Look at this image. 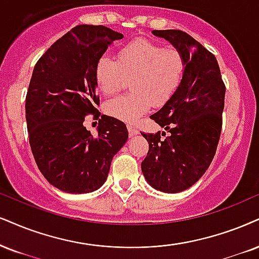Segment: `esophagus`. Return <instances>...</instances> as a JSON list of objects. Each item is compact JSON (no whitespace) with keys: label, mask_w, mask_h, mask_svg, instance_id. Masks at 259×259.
I'll return each mask as SVG.
<instances>
[{"label":"esophagus","mask_w":259,"mask_h":259,"mask_svg":"<svg viewBox=\"0 0 259 259\" xmlns=\"http://www.w3.org/2000/svg\"><path fill=\"white\" fill-rule=\"evenodd\" d=\"M127 130H128L130 136H136V135H138V133H139V131L137 130L136 127L133 126V124H128V126H127Z\"/></svg>","instance_id":"obj_1"}]
</instances>
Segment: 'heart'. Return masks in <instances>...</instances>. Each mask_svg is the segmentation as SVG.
I'll use <instances>...</instances> for the list:
<instances>
[{
    "label": "heart",
    "mask_w": 259,
    "mask_h": 259,
    "mask_svg": "<svg viewBox=\"0 0 259 259\" xmlns=\"http://www.w3.org/2000/svg\"><path fill=\"white\" fill-rule=\"evenodd\" d=\"M186 61L177 48H163L146 38H136L120 48L117 60L103 55L96 65V82L104 95H113L131 79L128 95L105 103L107 114L133 122L150 109L170 100L184 78Z\"/></svg>",
    "instance_id": "1"
}]
</instances>
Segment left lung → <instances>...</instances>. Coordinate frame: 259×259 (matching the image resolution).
I'll return each mask as SVG.
<instances>
[{
	"label": "left lung",
	"instance_id": "obj_1",
	"mask_svg": "<svg viewBox=\"0 0 259 259\" xmlns=\"http://www.w3.org/2000/svg\"><path fill=\"white\" fill-rule=\"evenodd\" d=\"M152 33L183 53L186 68L170 100L150 116L169 135L159 131L142 133L149 143L142 171L156 190L178 193L196 184L215 156L226 86L215 55L193 37L180 30H154Z\"/></svg>",
	"mask_w": 259,
	"mask_h": 259
}]
</instances>
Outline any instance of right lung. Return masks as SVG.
<instances>
[{
  "label": "right lung",
  "mask_w": 259,
  "mask_h": 259,
  "mask_svg": "<svg viewBox=\"0 0 259 259\" xmlns=\"http://www.w3.org/2000/svg\"><path fill=\"white\" fill-rule=\"evenodd\" d=\"M119 32L102 25H78L38 60L26 95L28 140L44 178L67 193L98 190L113 157L128 138L126 124L102 115L98 136L84 126L98 113L96 65Z\"/></svg>",
  "instance_id": "right-lung-1"
}]
</instances>
